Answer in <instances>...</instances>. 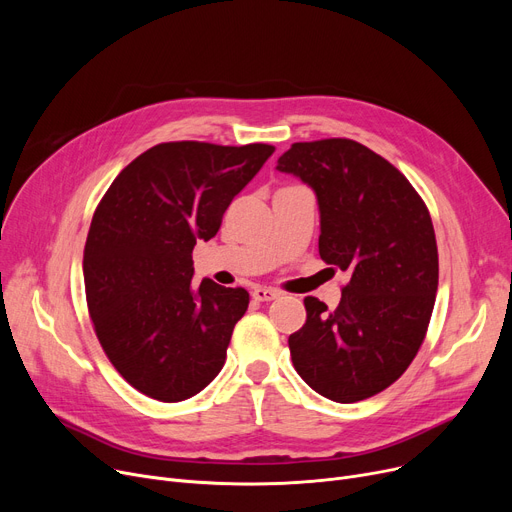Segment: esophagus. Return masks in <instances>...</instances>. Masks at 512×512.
Masks as SVG:
<instances>
[{
    "label": "esophagus",
    "instance_id": "esophagus-1",
    "mask_svg": "<svg viewBox=\"0 0 512 512\" xmlns=\"http://www.w3.org/2000/svg\"><path fill=\"white\" fill-rule=\"evenodd\" d=\"M280 297V292L276 288H263V286H257L253 290V299L259 301V303H267V301H274Z\"/></svg>",
    "mask_w": 512,
    "mask_h": 512
}]
</instances>
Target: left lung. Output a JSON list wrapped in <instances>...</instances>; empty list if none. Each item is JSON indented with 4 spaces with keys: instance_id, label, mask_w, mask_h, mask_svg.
<instances>
[{
    "instance_id": "1",
    "label": "left lung",
    "mask_w": 512,
    "mask_h": 512,
    "mask_svg": "<svg viewBox=\"0 0 512 512\" xmlns=\"http://www.w3.org/2000/svg\"><path fill=\"white\" fill-rule=\"evenodd\" d=\"M276 170L313 188L319 255L351 272L334 311L305 299V326L288 338L294 369L334 402L369 398L407 371L425 338L438 290L432 218L390 161L351 139L294 143Z\"/></svg>"
}]
</instances>
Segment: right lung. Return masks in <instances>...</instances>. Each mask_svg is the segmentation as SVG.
<instances>
[{
	"mask_svg": "<svg viewBox=\"0 0 512 512\" xmlns=\"http://www.w3.org/2000/svg\"><path fill=\"white\" fill-rule=\"evenodd\" d=\"M274 153L272 145L161 143L118 174L89 228L83 274L95 334L139 392L178 402L201 392L226 361L245 288L193 286V249Z\"/></svg>",
	"mask_w": 512,
	"mask_h": 512,
	"instance_id": "obj_1",
	"label": "right lung"
}]
</instances>
